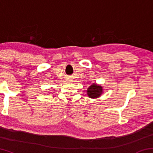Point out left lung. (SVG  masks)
<instances>
[{
  "label": "left lung",
  "mask_w": 153,
  "mask_h": 153,
  "mask_svg": "<svg viewBox=\"0 0 153 153\" xmlns=\"http://www.w3.org/2000/svg\"><path fill=\"white\" fill-rule=\"evenodd\" d=\"M103 93V88L100 85L97 84H92L88 88L87 95L89 98H97L100 97Z\"/></svg>",
  "instance_id": "1"
}]
</instances>
